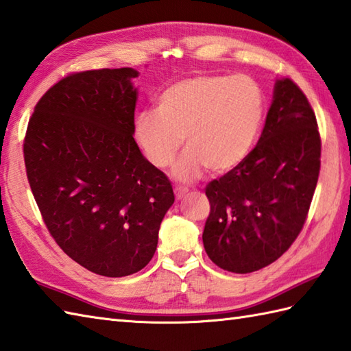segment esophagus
<instances>
[{
    "instance_id": "34e87169",
    "label": "esophagus",
    "mask_w": 351,
    "mask_h": 351,
    "mask_svg": "<svg viewBox=\"0 0 351 351\" xmlns=\"http://www.w3.org/2000/svg\"><path fill=\"white\" fill-rule=\"evenodd\" d=\"M188 192H189L188 189H186V188H180V186H177V188L174 189V193H176V198H177V199H182Z\"/></svg>"
}]
</instances>
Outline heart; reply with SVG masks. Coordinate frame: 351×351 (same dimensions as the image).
<instances>
[{"label":"heart","instance_id":"heart-1","mask_svg":"<svg viewBox=\"0 0 351 351\" xmlns=\"http://www.w3.org/2000/svg\"><path fill=\"white\" fill-rule=\"evenodd\" d=\"M264 95L252 77L199 75L163 90L156 111L135 117L134 134L153 167H169L183 138L188 150L177 162L174 176L192 182L204 169L227 173L243 162L260 134Z\"/></svg>","mask_w":351,"mask_h":351}]
</instances>
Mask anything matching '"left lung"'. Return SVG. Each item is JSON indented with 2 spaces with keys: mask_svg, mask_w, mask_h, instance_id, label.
I'll list each match as a JSON object with an SVG mask.
<instances>
[{
  "mask_svg": "<svg viewBox=\"0 0 351 351\" xmlns=\"http://www.w3.org/2000/svg\"><path fill=\"white\" fill-rule=\"evenodd\" d=\"M322 139L306 96L291 80L275 84L258 144L206 188L210 215L202 243L216 266L251 274L298 239L320 174Z\"/></svg>",
  "mask_w": 351,
  "mask_h": 351,
  "instance_id": "obj_1",
  "label": "left lung"
}]
</instances>
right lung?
Instances as JSON below:
<instances>
[{"label": "right lung", "mask_w": 351, "mask_h": 351, "mask_svg": "<svg viewBox=\"0 0 351 351\" xmlns=\"http://www.w3.org/2000/svg\"><path fill=\"white\" fill-rule=\"evenodd\" d=\"M130 67L64 76L38 100L23 139L31 192L57 245L93 274H136L174 202L168 177L134 139Z\"/></svg>", "instance_id": "right-lung-1"}]
</instances>
